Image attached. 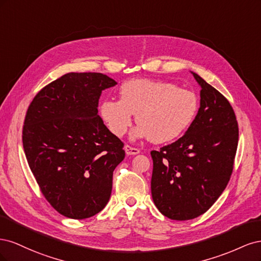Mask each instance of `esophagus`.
Instances as JSON below:
<instances>
[{"label": "esophagus", "mask_w": 261, "mask_h": 261, "mask_svg": "<svg viewBox=\"0 0 261 261\" xmlns=\"http://www.w3.org/2000/svg\"><path fill=\"white\" fill-rule=\"evenodd\" d=\"M125 152L127 154H137L140 152V150L138 148L135 147H132L129 145H126L125 146Z\"/></svg>", "instance_id": "1"}]
</instances>
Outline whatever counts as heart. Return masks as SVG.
<instances>
[{"instance_id":"b5f03b06","label":"heart","mask_w":261,"mask_h":261,"mask_svg":"<svg viewBox=\"0 0 261 261\" xmlns=\"http://www.w3.org/2000/svg\"><path fill=\"white\" fill-rule=\"evenodd\" d=\"M198 108L196 94L174 84L133 80L121 86L120 100L102 101L99 112L110 132L117 137L127 133L133 114H136L139 126L134 136L163 144L176 139L192 125Z\"/></svg>"}]
</instances>
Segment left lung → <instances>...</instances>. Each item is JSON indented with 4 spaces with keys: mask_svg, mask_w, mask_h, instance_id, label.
Instances as JSON below:
<instances>
[{
    "mask_svg": "<svg viewBox=\"0 0 261 261\" xmlns=\"http://www.w3.org/2000/svg\"><path fill=\"white\" fill-rule=\"evenodd\" d=\"M200 108L187 132L152 150L151 194L163 216L185 221L210 209L231 178L239 124L228 100L200 76Z\"/></svg>",
    "mask_w": 261,
    "mask_h": 261,
    "instance_id": "left-lung-1",
    "label": "left lung"
}]
</instances>
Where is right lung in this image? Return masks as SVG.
<instances>
[{
    "label": "right lung",
    "mask_w": 261,
    "mask_h": 261,
    "mask_svg": "<svg viewBox=\"0 0 261 261\" xmlns=\"http://www.w3.org/2000/svg\"><path fill=\"white\" fill-rule=\"evenodd\" d=\"M101 73H67L44 86L27 109L22 146L44 198L62 216L83 220L106 207L124 143L98 115Z\"/></svg>",
    "instance_id": "add662e5"
}]
</instances>
